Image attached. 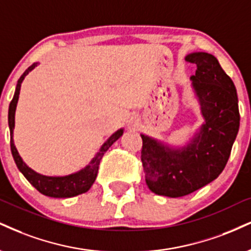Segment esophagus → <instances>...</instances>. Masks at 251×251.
Masks as SVG:
<instances>
[{
    "mask_svg": "<svg viewBox=\"0 0 251 251\" xmlns=\"http://www.w3.org/2000/svg\"><path fill=\"white\" fill-rule=\"evenodd\" d=\"M139 125V119L137 116H129L127 120V126L129 128H135Z\"/></svg>",
    "mask_w": 251,
    "mask_h": 251,
    "instance_id": "34e87169",
    "label": "esophagus"
}]
</instances>
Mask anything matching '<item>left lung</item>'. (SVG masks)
I'll return each mask as SVG.
<instances>
[{
  "instance_id": "1",
  "label": "left lung",
  "mask_w": 251,
  "mask_h": 251,
  "mask_svg": "<svg viewBox=\"0 0 251 251\" xmlns=\"http://www.w3.org/2000/svg\"><path fill=\"white\" fill-rule=\"evenodd\" d=\"M186 60L196 68L192 89L204 123L181 147L140 134L146 185L168 198L188 195L215 180L227 165L240 128L236 87L219 60L207 52L189 53Z\"/></svg>"
}]
</instances>
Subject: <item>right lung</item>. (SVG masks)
Wrapping results in <instances>:
<instances>
[{
    "instance_id": "right-lung-1",
    "label": "right lung",
    "mask_w": 251,
    "mask_h": 251,
    "mask_svg": "<svg viewBox=\"0 0 251 251\" xmlns=\"http://www.w3.org/2000/svg\"><path fill=\"white\" fill-rule=\"evenodd\" d=\"M37 64L38 63H34L31 66H29V68L24 71L22 76L20 77V79L17 80L14 98L13 100L10 101V105H9L8 123L9 128H10L11 154H13L17 168H19L21 173L25 176V179L28 180L39 193H42L43 195L50 196V198H72V196H77L79 194H83V193H86L90 188H91V186L93 185V182H95L97 177V174H98L99 164H100L102 155L105 154V152H106L111 146H112L114 141H117L118 139L122 137L124 133V128H120L118 129L117 132H114V133L102 144L100 150H99L98 152H97V154L93 156V159L90 161V164L85 166L84 168H81L80 171L76 172V173L64 175V176H48V175L39 174L34 170H31V168L23 161V159L21 158L19 152H17L16 146H15L14 144L13 134L15 127V112H16L17 101H19L21 84H22L24 77H25L30 71L34 70L36 66H37Z\"/></svg>"
}]
</instances>
